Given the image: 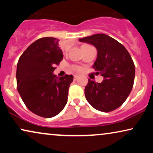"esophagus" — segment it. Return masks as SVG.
<instances>
[{"instance_id":"obj_1","label":"esophagus","mask_w":153,"mask_h":153,"mask_svg":"<svg viewBox=\"0 0 153 153\" xmlns=\"http://www.w3.org/2000/svg\"><path fill=\"white\" fill-rule=\"evenodd\" d=\"M78 79H79V76H77V75H74V80L76 81Z\"/></svg>"}]
</instances>
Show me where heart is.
Masks as SVG:
<instances>
[{
	"label": "heart",
	"mask_w": 153,
	"mask_h": 153,
	"mask_svg": "<svg viewBox=\"0 0 153 153\" xmlns=\"http://www.w3.org/2000/svg\"><path fill=\"white\" fill-rule=\"evenodd\" d=\"M72 68L74 70L76 71V72H79V71L81 70V68H80V67L76 66V65H73V66L72 67Z\"/></svg>",
	"instance_id": "1"
}]
</instances>
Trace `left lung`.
Instances as JSON below:
<instances>
[{
  "label": "left lung",
  "mask_w": 153,
  "mask_h": 153,
  "mask_svg": "<svg viewBox=\"0 0 153 153\" xmlns=\"http://www.w3.org/2000/svg\"><path fill=\"white\" fill-rule=\"evenodd\" d=\"M79 41L97 49L93 68L104 77L101 83L88 79L85 87V99L100 111L116 109L127 100L134 85L135 66L130 54L123 45L105 34L93 35Z\"/></svg>",
  "instance_id": "obj_1"
}]
</instances>
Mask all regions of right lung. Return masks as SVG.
Listing matches in <instances>:
<instances>
[{
    "label": "right lung",
    "instance_id": "add662e5",
    "mask_svg": "<svg viewBox=\"0 0 153 153\" xmlns=\"http://www.w3.org/2000/svg\"><path fill=\"white\" fill-rule=\"evenodd\" d=\"M58 39L43 37L27 48L16 68V84L21 97L33 114L43 118L56 116L68 102L72 75L56 78L55 65L63 58Z\"/></svg>",
    "mask_w": 153,
    "mask_h": 153
}]
</instances>
